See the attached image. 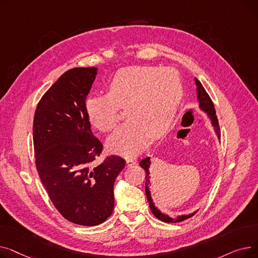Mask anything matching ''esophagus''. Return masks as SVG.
Returning a JSON list of instances; mask_svg holds the SVG:
<instances>
[{
  "mask_svg": "<svg viewBox=\"0 0 258 258\" xmlns=\"http://www.w3.org/2000/svg\"><path fill=\"white\" fill-rule=\"evenodd\" d=\"M125 161H126V165H127V166H132V165H134V164H136V162H137L136 159L131 158V157L125 158Z\"/></svg>",
  "mask_w": 258,
  "mask_h": 258,
  "instance_id": "1",
  "label": "esophagus"
}]
</instances>
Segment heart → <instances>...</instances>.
Masks as SVG:
<instances>
[{
  "mask_svg": "<svg viewBox=\"0 0 258 258\" xmlns=\"http://www.w3.org/2000/svg\"><path fill=\"white\" fill-rule=\"evenodd\" d=\"M105 95L86 101L90 123L102 133L117 124L121 108L126 120L107 140V147L123 156L140 153L151 140L169 127L183 95L178 72L170 67L133 66L117 71L106 86Z\"/></svg>",
  "mask_w": 258,
  "mask_h": 258,
  "instance_id": "heart-1",
  "label": "heart"
}]
</instances>
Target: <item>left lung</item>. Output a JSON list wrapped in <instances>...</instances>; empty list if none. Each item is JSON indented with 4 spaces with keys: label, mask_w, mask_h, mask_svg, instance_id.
<instances>
[{
    "label": "left lung",
    "mask_w": 258,
    "mask_h": 258,
    "mask_svg": "<svg viewBox=\"0 0 258 258\" xmlns=\"http://www.w3.org/2000/svg\"><path fill=\"white\" fill-rule=\"evenodd\" d=\"M196 84H197V91H198V97H199V102H200V107L202 108L203 111L206 112L212 119V124L215 128L216 134H218V136L220 137V124H219V120L218 117L215 115V108H214V104L210 98V96L208 95V93L206 92V90L204 89V87L202 86V84L200 81L196 78ZM150 164H151V160L150 157H146L143 160L140 161L139 165L145 170V194L147 197V201L150 203V208L153 212V214L156 216L157 219H159L162 222H165V223H179L182 222L184 220H187L189 218H191V216L195 213H191L189 215H179V216H174V218H169L168 215H165L163 213H161L160 210L157 209V207H155L152 197H151V192H150V186H151V182H150V171H148V168H150Z\"/></svg>",
    "instance_id": "obj_1"
}]
</instances>
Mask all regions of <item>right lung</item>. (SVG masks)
<instances>
[{"label": "right lung", "mask_w": 258, "mask_h": 258, "mask_svg": "<svg viewBox=\"0 0 258 258\" xmlns=\"http://www.w3.org/2000/svg\"><path fill=\"white\" fill-rule=\"evenodd\" d=\"M96 68L64 72L40 98L33 119V146L39 179L57 211L81 226L103 223L114 209V183L125 161L106 157L94 136L86 98Z\"/></svg>", "instance_id": "1"}]
</instances>
